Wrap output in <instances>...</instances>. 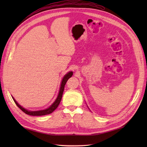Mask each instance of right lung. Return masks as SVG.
Masks as SVG:
<instances>
[{
    "label": "right lung",
    "mask_w": 147,
    "mask_h": 147,
    "mask_svg": "<svg viewBox=\"0 0 147 147\" xmlns=\"http://www.w3.org/2000/svg\"><path fill=\"white\" fill-rule=\"evenodd\" d=\"M73 71L68 72L67 74H65V75L63 77V78H62V80L60 89H59L58 95L57 96V98H56L54 102H53V104L51 105H50V107H49L48 108H47L45 109H43V110L35 111H28V110H27V109H24V107H22L21 105L19 104L17 102V101L14 99L13 96H12V99H13V100L14 101L15 104H16L18 107L20 108L22 111L24 112V113L28 114V115H34V116H35V115L39 116V115H45L51 114L52 112H54L55 110V109H57V107H58V105H59V104H60L61 100L62 99V94H63V92H64V86L65 85V83H66L67 81L68 80V79L69 78H71L72 76H73Z\"/></svg>",
    "instance_id": "add662e5"
}]
</instances>
